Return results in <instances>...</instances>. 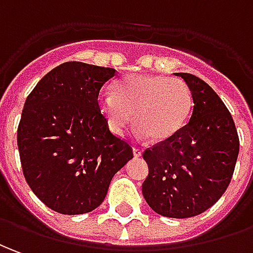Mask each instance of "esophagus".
Returning a JSON list of instances; mask_svg holds the SVG:
<instances>
[{"label":"esophagus","instance_id":"obj_1","mask_svg":"<svg viewBox=\"0 0 253 253\" xmlns=\"http://www.w3.org/2000/svg\"><path fill=\"white\" fill-rule=\"evenodd\" d=\"M142 153H143V150L140 149V147H133V156L135 157H140Z\"/></svg>","mask_w":253,"mask_h":253}]
</instances>
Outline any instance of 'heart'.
Returning a JSON list of instances; mask_svg holds the SVG:
<instances>
[{
  "label": "heart",
  "mask_w": 253,
  "mask_h": 253,
  "mask_svg": "<svg viewBox=\"0 0 253 253\" xmlns=\"http://www.w3.org/2000/svg\"><path fill=\"white\" fill-rule=\"evenodd\" d=\"M99 109L116 135L123 133L133 114L139 136L164 142L189 121L193 93L180 78L132 74L116 84L114 95L99 96Z\"/></svg>",
  "instance_id": "1"
}]
</instances>
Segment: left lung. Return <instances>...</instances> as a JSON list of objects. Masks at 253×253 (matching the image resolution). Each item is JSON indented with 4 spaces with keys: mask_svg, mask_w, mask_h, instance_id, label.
<instances>
[{
    "mask_svg": "<svg viewBox=\"0 0 253 253\" xmlns=\"http://www.w3.org/2000/svg\"><path fill=\"white\" fill-rule=\"evenodd\" d=\"M176 76L191 89L193 113L177 133L144 150L149 175L142 193L157 213L184 219L205 212L223 196L236 168L240 139L216 92L193 74Z\"/></svg>",
    "mask_w": 253,
    "mask_h": 253,
    "instance_id": "8db88e82",
    "label": "left lung"
}]
</instances>
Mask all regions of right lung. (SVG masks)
Returning a JSON list of instances; mask_svg holds the SVG:
<instances>
[{"label": "right lung", "mask_w": 253, "mask_h": 253, "mask_svg": "<svg viewBox=\"0 0 253 253\" xmlns=\"http://www.w3.org/2000/svg\"><path fill=\"white\" fill-rule=\"evenodd\" d=\"M116 70L67 62L40 80L26 99L17 147L26 182L48 208L80 215L103 203L110 182L133 158L113 135L99 92Z\"/></svg>", "instance_id": "1"}]
</instances>
